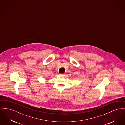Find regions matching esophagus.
Instances as JSON below:
<instances>
[{"label": "esophagus", "mask_w": 125, "mask_h": 125, "mask_svg": "<svg viewBox=\"0 0 125 125\" xmlns=\"http://www.w3.org/2000/svg\"><path fill=\"white\" fill-rule=\"evenodd\" d=\"M60 75L61 76H63L65 75V74H60Z\"/></svg>", "instance_id": "1"}]
</instances>
